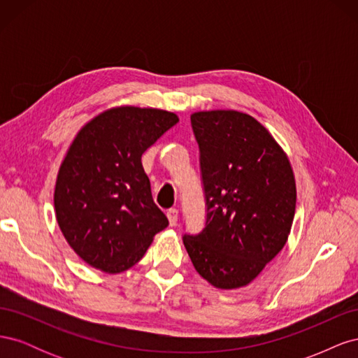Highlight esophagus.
I'll return each instance as SVG.
<instances>
[{
	"label": "esophagus",
	"instance_id": "esophagus-1",
	"mask_svg": "<svg viewBox=\"0 0 358 358\" xmlns=\"http://www.w3.org/2000/svg\"><path fill=\"white\" fill-rule=\"evenodd\" d=\"M178 215H179V212L176 208H171L167 210V218H169V222L171 227L178 224Z\"/></svg>",
	"mask_w": 358,
	"mask_h": 358
}]
</instances>
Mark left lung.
Returning a JSON list of instances; mask_svg holds the SVG:
<instances>
[{"mask_svg": "<svg viewBox=\"0 0 358 358\" xmlns=\"http://www.w3.org/2000/svg\"><path fill=\"white\" fill-rule=\"evenodd\" d=\"M200 149L206 222L183 234L191 262L216 288L248 285L287 243L296 212L289 159L257 119L236 110L191 115Z\"/></svg>", "mask_w": 358, "mask_h": 358, "instance_id": "1", "label": "left lung"}]
</instances>
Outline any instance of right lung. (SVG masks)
I'll list each match as a JSON object with an SVG mask.
<instances>
[{
  "instance_id": "obj_1",
  "label": "right lung",
  "mask_w": 358,
  "mask_h": 358,
  "mask_svg": "<svg viewBox=\"0 0 358 358\" xmlns=\"http://www.w3.org/2000/svg\"><path fill=\"white\" fill-rule=\"evenodd\" d=\"M178 122L167 110L122 106L95 116L73 140L53 201L64 237L85 263L121 273L169 225L142 155Z\"/></svg>"
}]
</instances>
